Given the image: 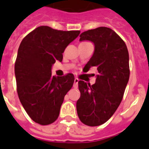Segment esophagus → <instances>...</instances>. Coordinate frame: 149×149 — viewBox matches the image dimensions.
I'll list each match as a JSON object with an SVG mask.
<instances>
[{
  "label": "esophagus",
  "mask_w": 149,
  "mask_h": 149,
  "mask_svg": "<svg viewBox=\"0 0 149 149\" xmlns=\"http://www.w3.org/2000/svg\"><path fill=\"white\" fill-rule=\"evenodd\" d=\"M78 82H79V79H77V78H75L74 79V84H73V87L75 89H77L78 87Z\"/></svg>",
  "instance_id": "1"
}]
</instances>
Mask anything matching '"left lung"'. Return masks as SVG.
<instances>
[{"label":"left lung","mask_w":149,"mask_h":149,"mask_svg":"<svg viewBox=\"0 0 149 149\" xmlns=\"http://www.w3.org/2000/svg\"><path fill=\"white\" fill-rule=\"evenodd\" d=\"M79 37V41H91L95 46L84 71L95 66L98 74L93 85L78 82L77 111L82 123L93 127L107 121L122 100L130 76L129 55L122 38L107 27L84 31Z\"/></svg>","instance_id":"8db88e82"}]
</instances>
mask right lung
Masks as SVG:
<instances>
[{
	"label": "right lung",
	"instance_id": "add662e5",
	"mask_svg": "<svg viewBox=\"0 0 149 149\" xmlns=\"http://www.w3.org/2000/svg\"><path fill=\"white\" fill-rule=\"evenodd\" d=\"M79 31H61L40 26L22 41L15 64L17 92L27 113L36 123L50 125L59 115L64 97L74 83L72 73L52 76V65Z\"/></svg>",
	"mask_w": 149,
	"mask_h": 149
}]
</instances>
